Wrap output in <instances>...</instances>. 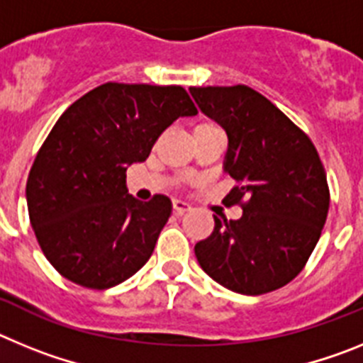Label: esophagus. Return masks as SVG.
<instances>
[{
    "label": "esophagus",
    "instance_id": "esophagus-1",
    "mask_svg": "<svg viewBox=\"0 0 363 363\" xmlns=\"http://www.w3.org/2000/svg\"><path fill=\"white\" fill-rule=\"evenodd\" d=\"M172 211H174V214L182 216V214H185L187 211H191V205L185 203V201L182 200H174L172 201Z\"/></svg>",
    "mask_w": 363,
    "mask_h": 363
}]
</instances>
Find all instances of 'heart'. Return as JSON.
I'll list each match as a JSON object with an SVG mask.
<instances>
[{
    "label": "heart",
    "mask_w": 363,
    "mask_h": 363,
    "mask_svg": "<svg viewBox=\"0 0 363 363\" xmlns=\"http://www.w3.org/2000/svg\"><path fill=\"white\" fill-rule=\"evenodd\" d=\"M214 123H209V121H203V123H200V125H196V127H213Z\"/></svg>",
    "instance_id": "obj_1"
}]
</instances>
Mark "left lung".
<instances>
[{
	"instance_id": "left-lung-1",
	"label": "left lung",
	"mask_w": 363,
	"mask_h": 363,
	"mask_svg": "<svg viewBox=\"0 0 363 363\" xmlns=\"http://www.w3.org/2000/svg\"><path fill=\"white\" fill-rule=\"evenodd\" d=\"M203 114L229 138L223 171L240 220L214 216L209 238L194 245L207 274L240 294L271 293L300 274L318 243L329 211L320 156L306 133L247 85L191 86Z\"/></svg>"
}]
</instances>
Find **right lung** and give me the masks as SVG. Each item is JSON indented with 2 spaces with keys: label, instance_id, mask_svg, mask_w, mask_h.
Wrapping results in <instances>:
<instances>
[{
  "label": "right lung",
  "instance_id": "add662e5",
  "mask_svg": "<svg viewBox=\"0 0 363 363\" xmlns=\"http://www.w3.org/2000/svg\"><path fill=\"white\" fill-rule=\"evenodd\" d=\"M194 114L184 86L104 83L60 116L28 172L27 207L62 277L101 291L147 264L172 203L163 194L136 200L125 172L172 121Z\"/></svg>",
  "mask_w": 363,
  "mask_h": 363
}]
</instances>
